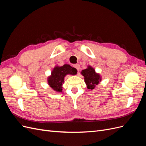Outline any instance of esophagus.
I'll return each mask as SVG.
<instances>
[{
	"label": "esophagus",
	"instance_id": "esophagus-1",
	"mask_svg": "<svg viewBox=\"0 0 146 146\" xmlns=\"http://www.w3.org/2000/svg\"><path fill=\"white\" fill-rule=\"evenodd\" d=\"M73 67H74L75 68H76L78 71L79 70V69H80V66H79V64H74V66H73Z\"/></svg>",
	"mask_w": 146,
	"mask_h": 146
}]
</instances>
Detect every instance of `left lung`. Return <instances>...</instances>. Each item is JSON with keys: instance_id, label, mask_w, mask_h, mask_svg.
I'll return each mask as SVG.
<instances>
[{"instance_id": "obj_1", "label": "left lung", "mask_w": 146, "mask_h": 146, "mask_svg": "<svg viewBox=\"0 0 146 146\" xmlns=\"http://www.w3.org/2000/svg\"><path fill=\"white\" fill-rule=\"evenodd\" d=\"M81 74L84 77V80L90 90H93L100 82L102 81V77L99 73L96 72L95 69L92 66L88 65V68L82 70Z\"/></svg>"}]
</instances>
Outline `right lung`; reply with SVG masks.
<instances>
[{"instance_id":"right-lung-1","label":"right lung","mask_w":146,"mask_h":146,"mask_svg":"<svg viewBox=\"0 0 146 146\" xmlns=\"http://www.w3.org/2000/svg\"><path fill=\"white\" fill-rule=\"evenodd\" d=\"M77 72V69L69 64H66L62 66H55L52 70L50 76L47 77L48 85L56 92H62L65 76L67 75L75 76Z\"/></svg>"}]
</instances>
